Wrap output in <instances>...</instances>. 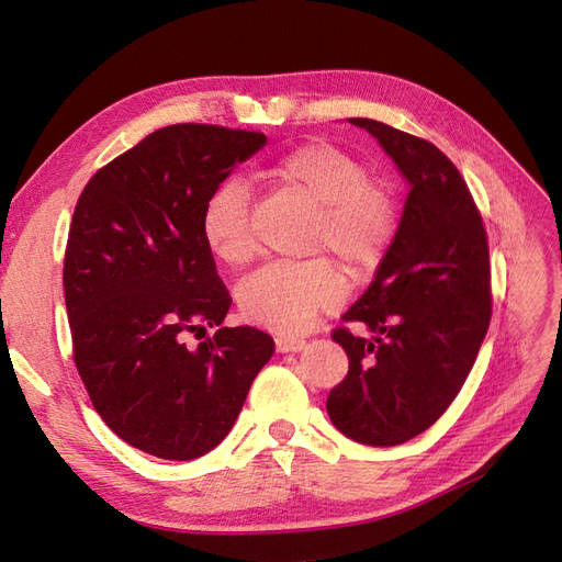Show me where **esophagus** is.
<instances>
[{
    "label": "esophagus",
    "instance_id": "1",
    "mask_svg": "<svg viewBox=\"0 0 562 562\" xmlns=\"http://www.w3.org/2000/svg\"><path fill=\"white\" fill-rule=\"evenodd\" d=\"M306 346V341L302 337L295 335H281L277 337V351L279 353H297Z\"/></svg>",
    "mask_w": 562,
    "mask_h": 562
}]
</instances>
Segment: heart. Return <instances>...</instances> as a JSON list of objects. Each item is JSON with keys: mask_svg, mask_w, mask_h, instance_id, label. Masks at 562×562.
<instances>
[{"mask_svg": "<svg viewBox=\"0 0 562 562\" xmlns=\"http://www.w3.org/2000/svg\"><path fill=\"white\" fill-rule=\"evenodd\" d=\"M272 177L285 192L318 209L314 248H327L351 279L381 262L395 227L391 192L348 153L308 144L283 156ZM202 237L216 258L237 267L256 256V227L241 181L221 183L204 202ZM344 279L327 260L265 267L239 285L241 314L256 325L297 333L344 297Z\"/></svg>", "mask_w": 562, "mask_h": 562, "instance_id": "b5f03b06", "label": "heart"}]
</instances>
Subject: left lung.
Returning <instances> with one entry per match:
<instances>
[{
    "instance_id": "1",
    "label": "left lung",
    "mask_w": 562,
    "mask_h": 562,
    "mask_svg": "<svg viewBox=\"0 0 562 562\" xmlns=\"http://www.w3.org/2000/svg\"><path fill=\"white\" fill-rule=\"evenodd\" d=\"M370 132L409 183L395 237L374 281L348 308L372 339L337 330L346 379L327 416L348 439L397 447L449 409L491 323L488 244L468 183L430 142L372 119Z\"/></svg>"
}]
</instances>
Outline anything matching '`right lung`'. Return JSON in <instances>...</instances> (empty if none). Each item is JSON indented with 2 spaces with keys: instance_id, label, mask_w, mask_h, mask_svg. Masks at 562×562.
<instances>
[{
  "instance_id": "1",
  "label": "right lung",
  "mask_w": 562,
  "mask_h": 562,
  "mask_svg": "<svg viewBox=\"0 0 562 562\" xmlns=\"http://www.w3.org/2000/svg\"><path fill=\"white\" fill-rule=\"evenodd\" d=\"M265 144L169 125L97 171L76 204L63 277L74 360L97 414L150 456L216 449L274 353L267 333L221 325L232 300L200 227L206 198ZM188 331L203 341L188 347Z\"/></svg>"
}]
</instances>
